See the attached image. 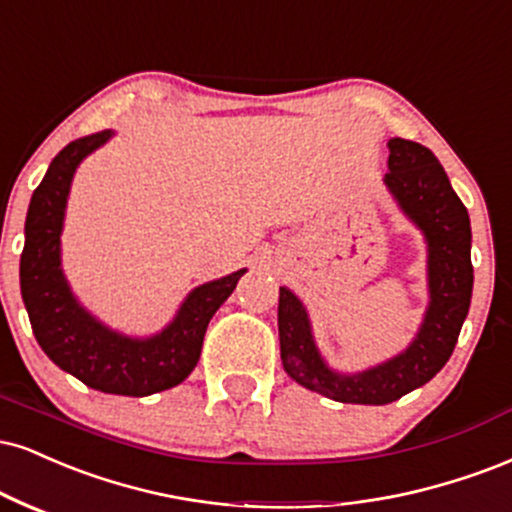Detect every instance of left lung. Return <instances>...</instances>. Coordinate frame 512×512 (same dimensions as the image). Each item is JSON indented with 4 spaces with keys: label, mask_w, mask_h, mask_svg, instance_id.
<instances>
[{
    "label": "left lung",
    "mask_w": 512,
    "mask_h": 512,
    "mask_svg": "<svg viewBox=\"0 0 512 512\" xmlns=\"http://www.w3.org/2000/svg\"><path fill=\"white\" fill-rule=\"evenodd\" d=\"M384 186L427 243L429 305L408 348L360 372H338L324 360L310 315L291 288H279V343L288 377L338 403L386 405L441 372L458 343L472 298V229L467 209L429 147L389 140Z\"/></svg>",
    "instance_id": "obj_1"
}]
</instances>
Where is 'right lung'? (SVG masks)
Segmentation results:
<instances>
[{
  "label": "right lung",
  "instance_id": "obj_1",
  "mask_svg": "<svg viewBox=\"0 0 512 512\" xmlns=\"http://www.w3.org/2000/svg\"><path fill=\"white\" fill-rule=\"evenodd\" d=\"M112 138L114 131H102L73 140L35 188L21 255V295L33 334L54 365L95 391L143 398L188 379L200 360L209 319L248 269L195 286L174 319L150 336L116 331L80 305L61 269L66 202L80 162Z\"/></svg>",
  "mask_w": 512,
  "mask_h": 512
}]
</instances>
